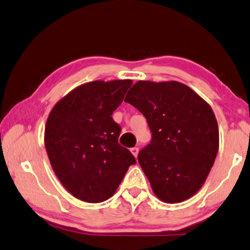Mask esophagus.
<instances>
[{
	"label": "esophagus",
	"mask_w": 250,
	"mask_h": 250,
	"mask_svg": "<svg viewBox=\"0 0 250 250\" xmlns=\"http://www.w3.org/2000/svg\"><path fill=\"white\" fill-rule=\"evenodd\" d=\"M138 151H139V150H138V148H131L130 149V152L131 153H133V155H134V157L135 158H137V155H138Z\"/></svg>",
	"instance_id": "34e87169"
}]
</instances>
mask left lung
<instances>
[{
    "label": "left lung",
    "mask_w": 250,
    "mask_h": 250,
    "mask_svg": "<svg viewBox=\"0 0 250 250\" xmlns=\"http://www.w3.org/2000/svg\"><path fill=\"white\" fill-rule=\"evenodd\" d=\"M125 102L143 113L152 133L138 162L154 195L167 204L189 199L205 184L219 150L218 122L209 103L174 81H139Z\"/></svg>",
    "instance_id": "obj_1"
}]
</instances>
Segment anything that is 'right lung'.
I'll return each mask as SVG.
<instances>
[{"mask_svg":"<svg viewBox=\"0 0 250 250\" xmlns=\"http://www.w3.org/2000/svg\"><path fill=\"white\" fill-rule=\"evenodd\" d=\"M130 79L81 84L51 110L44 146L56 177L75 198L98 204L115 194L136 159L119 144L112 119Z\"/></svg>","mask_w":250,"mask_h":250,"instance_id":"add662e5","label":"right lung"}]
</instances>
